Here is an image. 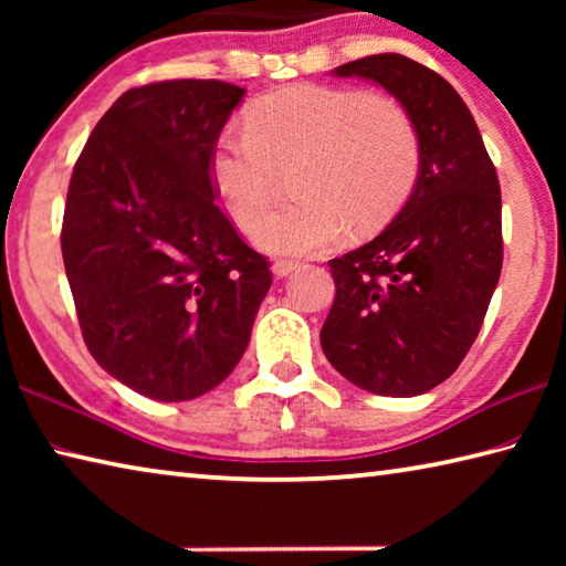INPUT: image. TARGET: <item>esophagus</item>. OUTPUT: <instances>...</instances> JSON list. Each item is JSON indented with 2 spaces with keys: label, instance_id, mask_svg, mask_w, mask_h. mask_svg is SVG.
Segmentation results:
<instances>
[{
  "label": "esophagus",
  "instance_id": "esophagus-1",
  "mask_svg": "<svg viewBox=\"0 0 566 566\" xmlns=\"http://www.w3.org/2000/svg\"><path fill=\"white\" fill-rule=\"evenodd\" d=\"M296 266H300V262H294V260H276L274 264H272V272H274V276H286V274H292Z\"/></svg>",
  "mask_w": 566,
  "mask_h": 566
}]
</instances>
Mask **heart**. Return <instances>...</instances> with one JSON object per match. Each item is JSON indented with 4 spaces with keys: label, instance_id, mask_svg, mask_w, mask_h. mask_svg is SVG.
Here are the masks:
<instances>
[{
    "label": "heart",
    "instance_id": "1",
    "mask_svg": "<svg viewBox=\"0 0 566 566\" xmlns=\"http://www.w3.org/2000/svg\"><path fill=\"white\" fill-rule=\"evenodd\" d=\"M209 151V185L237 227L270 205L276 169L292 167L294 202L252 227L266 254H314L337 244L352 222L377 229L405 205L419 171V137L409 112L381 92L317 84L262 94Z\"/></svg>",
    "mask_w": 566,
    "mask_h": 566
}]
</instances>
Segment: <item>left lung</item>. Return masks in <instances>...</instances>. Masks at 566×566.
Here are the masks:
<instances>
[{
	"instance_id": "obj_1",
	"label": "left lung",
	"mask_w": 566,
	"mask_h": 566,
	"mask_svg": "<svg viewBox=\"0 0 566 566\" xmlns=\"http://www.w3.org/2000/svg\"><path fill=\"white\" fill-rule=\"evenodd\" d=\"M332 74L375 82L409 112L419 171L385 232L329 262L337 296L322 349L352 385L417 397L454 375L500 282V179L472 112L429 66L371 54Z\"/></svg>"
}]
</instances>
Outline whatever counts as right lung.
Returning <instances> with one entry per match:
<instances>
[{"label":"right lung","instance_id":"obj_1","mask_svg":"<svg viewBox=\"0 0 566 566\" xmlns=\"http://www.w3.org/2000/svg\"><path fill=\"white\" fill-rule=\"evenodd\" d=\"M244 92L219 80L124 92L72 171L62 256L84 344L149 399L222 385L272 286L209 185V151Z\"/></svg>","mask_w":566,"mask_h":566}]
</instances>
